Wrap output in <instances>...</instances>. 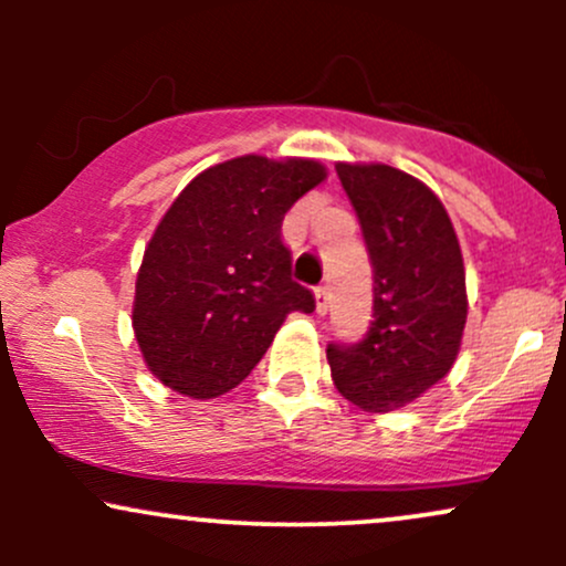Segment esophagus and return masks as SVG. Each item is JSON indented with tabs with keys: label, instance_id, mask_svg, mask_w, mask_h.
Here are the masks:
<instances>
[{
	"label": "esophagus",
	"instance_id": "esophagus-1",
	"mask_svg": "<svg viewBox=\"0 0 566 566\" xmlns=\"http://www.w3.org/2000/svg\"><path fill=\"white\" fill-rule=\"evenodd\" d=\"M314 297H316V314L324 316V314H327V308H329V290L327 287H316Z\"/></svg>",
	"mask_w": 566,
	"mask_h": 566
}]
</instances>
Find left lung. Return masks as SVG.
Returning a JSON list of instances; mask_svg holds the SVG:
<instances>
[{
    "label": "left lung",
    "instance_id": "1",
    "mask_svg": "<svg viewBox=\"0 0 566 566\" xmlns=\"http://www.w3.org/2000/svg\"><path fill=\"white\" fill-rule=\"evenodd\" d=\"M373 263L365 340L329 346L335 388L365 412H394L450 373L463 340L469 295L458 233L423 180L391 165L337 161Z\"/></svg>",
    "mask_w": 566,
    "mask_h": 566
}]
</instances>
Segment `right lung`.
I'll use <instances>...</instances> for the list:
<instances>
[{
	"label": "right lung",
	"mask_w": 566,
	"mask_h": 566,
	"mask_svg": "<svg viewBox=\"0 0 566 566\" xmlns=\"http://www.w3.org/2000/svg\"><path fill=\"white\" fill-rule=\"evenodd\" d=\"M322 180L316 159L244 154L175 197L135 279L133 329L154 378L216 399L252 373L287 314L314 311L311 290L290 276L282 220Z\"/></svg>",
	"instance_id": "right-lung-1"
}]
</instances>
